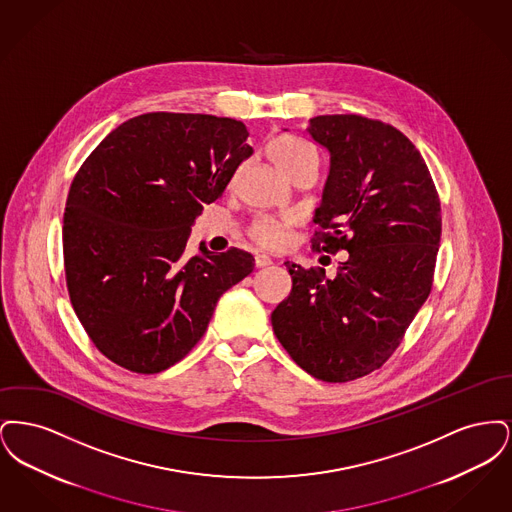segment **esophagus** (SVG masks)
Listing matches in <instances>:
<instances>
[{
  "instance_id": "1",
  "label": "esophagus",
  "mask_w": 512,
  "mask_h": 512,
  "mask_svg": "<svg viewBox=\"0 0 512 512\" xmlns=\"http://www.w3.org/2000/svg\"><path fill=\"white\" fill-rule=\"evenodd\" d=\"M255 265L259 268L268 267V265H272V259H270L268 255H265V253H257V255H255Z\"/></svg>"
}]
</instances>
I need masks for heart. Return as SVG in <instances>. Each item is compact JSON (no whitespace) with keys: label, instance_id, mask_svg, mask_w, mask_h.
<instances>
[{"label":"heart","instance_id":"heart-1","mask_svg":"<svg viewBox=\"0 0 512 512\" xmlns=\"http://www.w3.org/2000/svg\"><path fill=\"white\" fill-rule=\"evenodd\" d=\"M268 159L282 172H288L303 159L315 155V149L309 146L305 140L292 136V134H280L272 138L267 144ZM295 219L293 217H259L253 220L249 226V238L265 249H282L290 242Z\"/></svg>","mask_w":512,"mask_h":512}]
</instances>
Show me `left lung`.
I'll use <instances>...</instances> for the list:
<instances>
[{
  "instance_id": "8db88e82",
  "label": "left lung",
  "mask_w": 512,
  "mask_h": 512,
  "mask_svg": "<svg viewBox=\"0 0 512 512\" xmlns=\"http://www.w3.org/2000/svg\"><path fill=\"white\" fill-rule=\"evenodd\" d=\"M307 132L330 151L313 251L349 257L334 280L286 263L292 293L272 328L297 365L336 384L384 365L428 299L441 205L420 151L388 122L322 115Z\"/></svg>"
}]
</instances>
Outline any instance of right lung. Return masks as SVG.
Listing matches in <instances>:
<instances>
[{"instance_id": "add662e5", "label": "right lung", "mask_w": 512, "mask_h": 512, "mask_svg": "<svg viewBox=\"0 0 512 512\" xmlns=\"http://www.w3.org/2000/svg\"><path fill=\"white\" fill-rule=\"evenodd\" d=\"M244 122L146 113L122 122L76 172L63 215L74 313L109 361L157 374L203 338L220 295L253 272L230 247L184 255L203 203L253 153Z\"/></svg>"}]
</instances>
